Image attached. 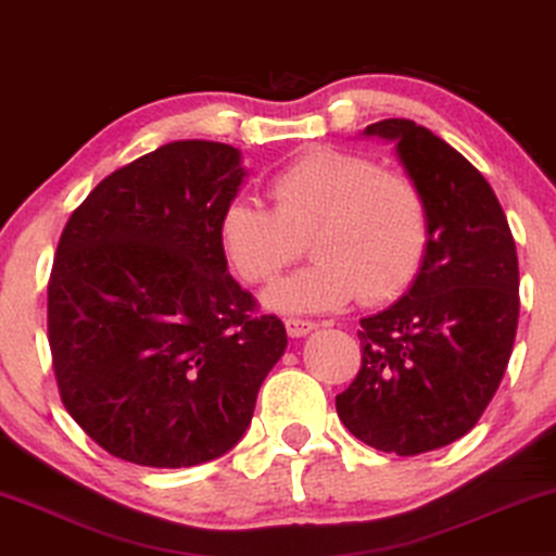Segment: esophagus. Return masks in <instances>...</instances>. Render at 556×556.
I'll return each instance as SVG.
<instances>
[{
	"mask_svg": "<svg viewBox=\"0 0 556 556\" xmlns=\"http://www.w3.org/2000/svg\"><path fill=\"white\" fill-rule=\"evenodd\" d=\"M285 328H287V336L290 338H305L307 332H313L317 325L313 320H300V317H287L285 320Z\"/></svg>",
	"mask_w": 556,
	"mask_h": 556,
	"instance_id": "1",
	"label": "esophagus"
}]
</instances>
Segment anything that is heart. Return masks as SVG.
I'll use <instances>...</instances> for the list:
<instances>
[{"instance_id":"b5f03b06","label":"heart","mask_w":556,"mask_h":556,"mask_svg":"<svg viewBox=\"0 0 556 556\" xmlns=\"http://www.w3.org/2000/svg\"><path fill=\"white\" fill-rule=\"evenodd\" d=\"M277 208L233 198L218 218V241L243 282L258 285L302 254L313 233L315 264L264 294L279 313H328L364 294L379 305L414 282L429 247V211L419 185L368 154L320 147L271 177Z\"/></svg>"}]
</instances>
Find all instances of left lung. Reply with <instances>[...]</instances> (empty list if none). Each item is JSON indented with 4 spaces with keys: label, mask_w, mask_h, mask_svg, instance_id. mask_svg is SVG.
<instances>
[{
    "label": "left lung",
    "mask_w": 556,
    "mask_h": 556,
    "mask_svg": "<svg viewBox=\"0 0 556 556\" xmlns=\"http://www.w3.org/2000/svg\"><path fill=\"white\" fill-rule=\"evenodd\" d=\"M364 137L391 142L429 211V247L402 300L361 320V371L336 396L368 447L419 455L478 425L506 374L519 325V256L483 175L445 139L383 118Z\"/></svg>",
    "instance_id": "8db88e82"
}]
</instances>
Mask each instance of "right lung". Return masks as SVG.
Masks as SVG:
<instances>
[{"label": "right lung", "mask_w": 556, "mask_h": 556, "mask_svg": "<svg viewBox=\"0 0 556 556\" xmlns=\"http://www.w3.org/2000/svg\"><path fill=\"white\" fill-rule=\"evenodd\" d=\"M247 167L180 139L111 173L63 228L48 336L65 409L106 453L147 468L226 455L282 358L279 317L228 274L218 218Z\"/></svg>", "instance_id": "add662e5"}]
</instances>
